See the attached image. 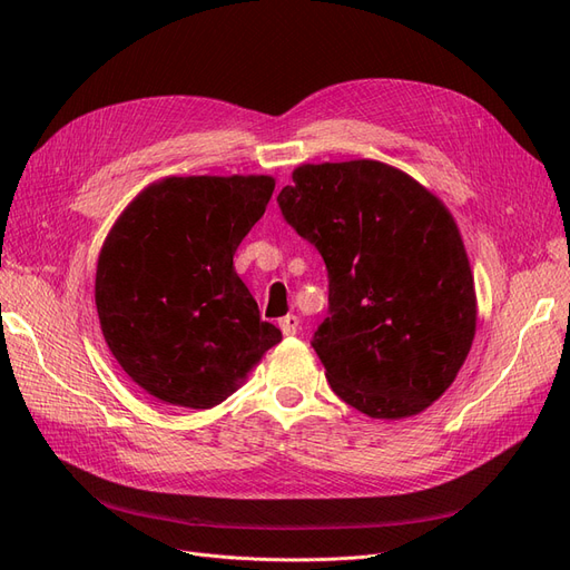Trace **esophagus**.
<instances>
[{
	"label": "esophagus",
	"mask_w": 570,
	"mask_h": 570,
	"mask_svg": "<svg viewBox=\"0 0 570 570\" xmlns=\"http://www.w3.org/2000/svg\"><path fill=\"white\" fill-rule=\"evenodd\" d=\"M281 331H283V335L285 337H292V335H297V331H299V316H295V314H287V316H283L281 318Z\"/></svg>",
	"instance_id": "34e87169"
}]
</instances>
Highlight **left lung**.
<instances>
[{
  "instance_id": "left-lung-1",
  "label": "left lung",
  "mask_w": 570,
  "mask_h": 570,
  "mask_svg": "<svg viewBox=\"0 0 570 570\" xmlns=\"http://www.w3.org/2000/svg\"><path fill=\"white\" fill-rule=\"evenodd\" d=\"M278 206L327 268V318L312 340L327 383L371 419L416 416L454 383L475 337L473 273L452 214L371 159L295 168Z\"/></svg>"
}]
</instances>
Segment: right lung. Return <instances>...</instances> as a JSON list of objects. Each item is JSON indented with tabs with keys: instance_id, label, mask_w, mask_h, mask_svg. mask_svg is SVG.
Here are the masks:
<instances>
[{
	"instance_id": "add662e5",
	"label": "right lung",
	"mask_w": 570,
	"mask_h": 570,
	"mask_svg": "<svg viewBox=\"0 0 570 570\" xmlns=\"http://www.w3.org/2000/svg\"><path fill=\"white\" fill-rule=\"evenodd\" d=\"M273 187L271 176L164 178L107 235L95 278L101 333L159 402L216 406L283 340L233 266Z\"/></svg>"
}]
</instances>
